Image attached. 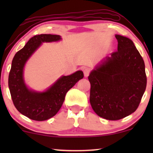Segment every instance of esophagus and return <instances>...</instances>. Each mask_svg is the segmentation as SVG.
<instances>
[{
	"mask_svg": "<svg viewBox=\"0 0 153 153\" xmlns=\"http://www.w3.org/2000/svg\"><path fill=\"white\" fill-rule=\"evenodd\" d=\"M83 73H84V76L86 78L90 74V69L89 68H83Z\"/></svg>",
	"mask_w": 153,
	"mask_h": 153,
	"instance_id": "obj_1",
	"label": "esophagus"
}]
</instances>
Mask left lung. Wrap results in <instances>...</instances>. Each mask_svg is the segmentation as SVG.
Returning a JSON list of instances; mask_svg holds the SVG:
<instances>
[{"label":"left lung","mask_w":153,"mask_h":153,"mask_svg":"<svg viewBox=\"0 0 153 153\" xmlns=\"http://www.w3.org/2000/svg\"><path fill=\"white\" fill-rule=\"evenodd\" d=\"M118 47L91 72L90 103L95 113L119 120L138 108L147 85L145 62L129 38L116 35Z\"/></svg>","instance_id":"1"}]
</instances>
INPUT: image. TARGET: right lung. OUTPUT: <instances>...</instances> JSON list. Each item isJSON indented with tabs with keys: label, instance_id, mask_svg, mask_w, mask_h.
<instances>
[{
	"label": "right lung",
	"instance_id": "obj_1",
	"mask_svg": "<svg viewBox=\"0 0 153 153\" xmlns=\"http://www.w3.org/2000/svg\"><path fill=\"white\" fill-rule=\"evenodd\" d=\"M59 35L40 34L31 37L22 50L16 53L8 75V87L12 101L16 109L28 118L45 121L54 117L60 109L68 91L83 78L78 71L68 76H62L44 92L30 90L24 79V68L26 61L42 43L57 42Z\"/></svg>",
	"mask_w": 153,
	"mask_h": 153
}]
</instances>
